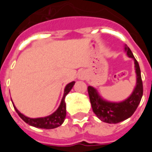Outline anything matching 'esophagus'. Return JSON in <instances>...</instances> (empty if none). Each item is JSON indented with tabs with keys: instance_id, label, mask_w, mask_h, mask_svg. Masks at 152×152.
<instances>
[{
	"instance_id": "34e87169",
	"label": "esophagus",
	"mask_w": 152,
	"mask_h": 152,
	"mask_svg": "<svg viewBox=\"0 0 152 152\" xmlns=\"http://www.w3.org/2000/svg\"><path fill=\"white\" fill-rule=\"evenodd\" d=\"M79 78H80V79H83V78H84V76H80V77H79Z\"/></svg>"
}]
</instances>
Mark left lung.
<instances>
[{"mask_svg":"<svg viewBox=\"0 0 152 152\" xmlns=\"http://www.w3.org/2000/svg\"><path fill=\"white\" fill-rule=\"evenodd\" d=\"M124 49L128 57L134 60L136 74V84L130 96L120 102L108 101L99 94L96 88L92 86H88V88L93 111L104 123H118L132 116L136 110L143 94V85L139 63L126 45H125Z\"/></svg>","mask_w":152,"mask_h":152,"instance_id":"left-lung-1","label":"left lung"}]
</instances>
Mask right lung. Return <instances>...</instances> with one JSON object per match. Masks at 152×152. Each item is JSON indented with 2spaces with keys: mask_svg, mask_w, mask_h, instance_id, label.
<instances>
[{
  "mask_svg": "<svg viewBox=\"0 0 152 152\" xmlns=\"http://www.w3.org/2000/svg\"><path fill=\"white\" fill-rule=\"evenodd\" d=\"M75 84V81H72V82L69 83V84L65 86L64 90V94H63L59 107L53 113L49 115V116L39 118H29L21 113L13 103V107L15 109L17 114L20 116V117L25 123L29 124V126H34L36 128L45 129H52L57 128V127L61 126L64 121V119H65V116H66V103L64 101V98H65V96H66L68 93L71 91V90L72 89Z\"/></svg>",
  "mask_w": 152,
  "mask_h": 152,
  "instance_id": "obj_1",
  "label": "right lung"
}]
</instances>
